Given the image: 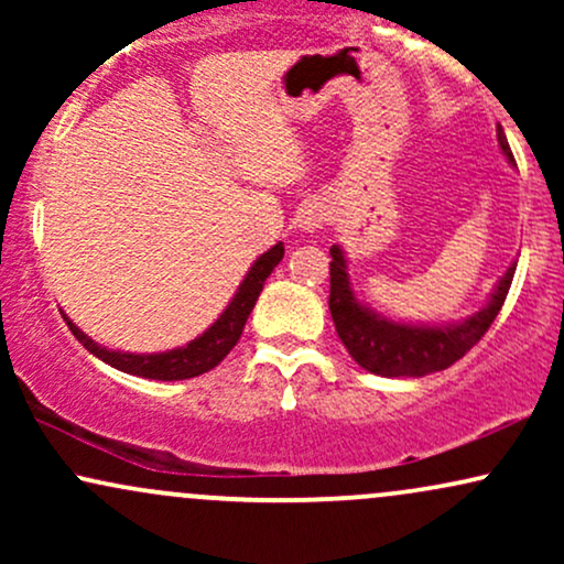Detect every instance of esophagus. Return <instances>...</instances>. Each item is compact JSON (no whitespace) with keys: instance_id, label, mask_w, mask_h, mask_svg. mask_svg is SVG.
<instances>
[{"instance_id":"34e87169","label":"esophagus","mask_w":564,"mask_h":564,"mask_svg":"<svg viewBox=\"0 0 564 564\" xmlns=\"http://www.w3.org/2000/svg\"><path fill=\"white\" fill-rule=\"evenodd\" d=\"M326 217H328L326 204L318 198H310V200H304V204L300 206V212H296V228L304 232H315L323 228Z\"/></svg>"}]
</instances>
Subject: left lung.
Masks as SVG:
<instances>
[{
    "label": "left lung",
    "mask_w": 564,
    "mask_h": 564,
    "mask_svg": "<svg viewBox=\"0 0 564 564\" xmlns=\"http://www.w3.org/2000/svg\"><path fill=\"white\" fill-rule=\"evenodd\" d=\"M498 145H501V153L509 159V164H514L503 129H498ZM514 270L517 262H511L507 273L498 278L488 302L464 321L403 323L379 315L377 310H371L358 300L347 273L345 249L334 243L328 310H332L341 345L347 347V352L352 355V360L360 368L387 379H419L453 366L482 339L490 323L496 321L503 300H507Z\"/></svg>",
    "instance_id": "obj_1"
}]
</instances>
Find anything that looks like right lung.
<instances>
[{"mask_svg": "<svg viewBox=\"0 0 564 564\" xmlns=\"http://www.w3.org/2000/svg\"><path fill=\"white\" fill-rule=\"evenodd\" d=\"M283 260V243L270 246L264 254L254 260L249 268V273L243 275L241 286L236 289L228 307L223 310V315L206 328L204 334H198L196 339H191L183 347L166 349V352H121V349H108L97 345L95 339H89L87 334L76 326L74 321L63 313L68 328L74 332L76 339L82 341L95 358H100L102 364L119 368V371L132 373V377L142 379H159V381H180V379H193L200 373L212 371L217 364H223L225 355L236 347V341L241 339L246 321H249L251 310H254L257 300H260V291L268 281V275L278 268V262Z\"/></svg>", "mask_w": 564, "mask_h": 564, "instance_id": "obj_1", "label": "right lung"}]
</instances>
